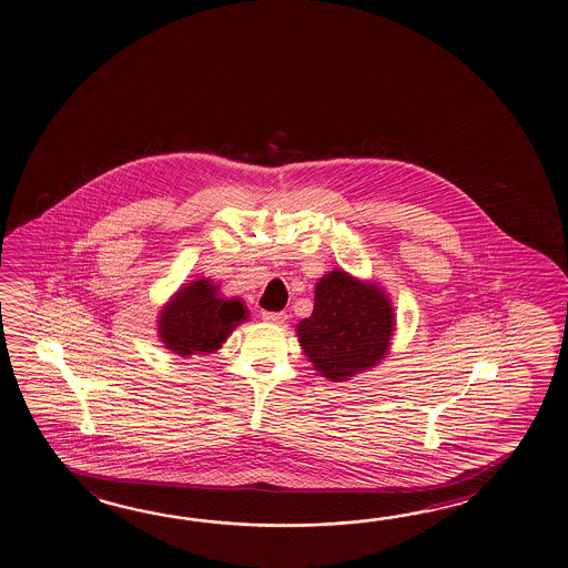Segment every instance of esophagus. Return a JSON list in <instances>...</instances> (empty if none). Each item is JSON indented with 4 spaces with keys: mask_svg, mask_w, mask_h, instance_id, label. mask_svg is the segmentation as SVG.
<instances>
[{
    "mask_svg": "<svg viewBox=\"0 0 568 568\" xmlns=\"http://www.w3.org/2000/svg\"><path fill=\"white\" fill-rule=\"evenodd\" d=\"M262 318L270 323V325H284L288 314L286 313H262Z\"/></svg>",
    "mask_w": 568,
    "mask_h": 568,
    "instance_id": "esophagus-1",
    "label": "esophagus"
}]
</instances>
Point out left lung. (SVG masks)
Masks as SVG:
<instances>
[{"instance_id":"8db88e82","label":"left lung","mask_w":568,"mask_h":568,"mask_svg":"<svg viewBox=\"0 0 568 568\" xmlns=\"http://www.w3.org/2000/svg\"><path fill=\"white\" fill-rule=\"evenodd\" d=\"M394 331L386 288L337 267L316 282L313 314L296 325L302 353L328 382H349L384 362Z\"/></svg>"}]
</instances>
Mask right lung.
<instances>
[{"label":"right lung","instance_id":"1","mask_svg":"<svg viewBox=\"0 0 568 568\" xmlns=\"http://www.w3.org/2000/svg\"><path fill=\"white\" fill-rule=\"evenodd\" d=\"M250 321L245 302L221 294L211 278L182 284L158 313V337L164 349L179 355H209L221 349L237 326Z\"/></svg>","mask_w":568,"mask_h":568}]
</instances>
